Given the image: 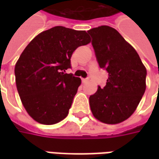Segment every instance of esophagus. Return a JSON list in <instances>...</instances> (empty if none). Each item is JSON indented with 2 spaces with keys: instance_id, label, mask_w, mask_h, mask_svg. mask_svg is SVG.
Segmentation results:
<instances>
[{
  "instance_id": "obj_1",
  "label": "esophagus",
  "mask_w": 159,
  "mask_h": 159,
  "mask_svg": "<svg viewBox=\"0 0 159 159\" xmlns=\"http://www.w3.org/2000/svg\"><path fill=\"white\" fill-rule=\"evenodd\" d=\"M82 82H83V83H87L89 82V79H88V78H87V79H83L82 80Z\"/></svg>"
}]
</instances>
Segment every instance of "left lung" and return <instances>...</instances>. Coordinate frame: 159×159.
<instances>
[{
  "label": "left lung",
  "mask_w": 159,
  "mask_h": 159,
  "mask_svg": "<svg viewBox=\"0 0 159 159\" xmlns=\"http://www.w3.org/2000/svg\"><path fill=\"white\" fill-rule=\"evenodd\" d=\"M100 68L108 72L107 85L89 97L93 117L107 124L128 119L146 90L147 69L132 46L112 27L88 30Z\"/></svg>",
  "instance_id": "1"
}]
</instances>
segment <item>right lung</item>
Instances as JSON below:
<instances>
[{
    "label": "right lung",
    "mask_w": 159,
    "mask_h": 159,
    "mask_svg": "<svg viewBox=\"0 0 159 159\" xmlns=\"http://www.w3.org/2000/svg\"><path fill=\"white\" fill-rule=\"evenodd\" d=\"M90 42L85 30L55 26L38 34L23 51L14 68L16 86L37 123L51 125L67 117L81 79L65 72L73 52Z\"/></svg>",
    "instance_id": "obj_1"
}]
</instances>
